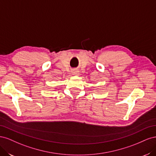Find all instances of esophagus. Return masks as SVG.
Masks as SVG:
<instances>
[{"instance_id": "obj_1", "label": "esophagus", "mask_w": 156, "mask_h": 156, "mask_svg": "<svg viewBox=\"0 0 156 156\" xmlns=\"http://www.w3.org/2000/svg\"><path fill=\"white\" fill-rule=\"evenodd\" d=\"M72 73H73V75H77H77H79V72L77 69H73V70H72Z\"/></svg>"}]
</instances>
